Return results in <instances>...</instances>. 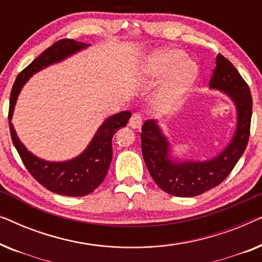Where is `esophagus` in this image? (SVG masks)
Here are the masks:
<instances>
[{"label": "esophagus", "mask_w": 262, "mask_h": 262, "mask_svg": "<svg viewBox=\"0 0 262 262\" xmlns=\"http://www.w3.org/2000/svg\"><path fill=\"white\" fill-rule=\"evenodd\" d=\"M128 125L132 128H139L142 126V117L141 114L138 113H134L132 114V117L130 118V121H128Z\"/></svg>", "instance_id": "34e87169"}]
</instances>
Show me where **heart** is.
<instances>
[{
  "label": "heart",
  "mask_w": 262,
  "mask_h": 262,
  "mask_svg": "<svg viewBox=\"0 0 262 262\" xmlns=\"http://www.w3.org/2000/svg\"><path fill=\"white\" fill-rule=\"evenodd\" d=\"M198 67L179 49H166L154 52L139 70V76L149 82L168 77L154 100L157 111L173 108L184 98L198 77Z\"/></svg>",
  "instance_id": "heart-1"
}]
</instances>
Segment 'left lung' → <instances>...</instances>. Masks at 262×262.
<instances>
[{"instance_id":"obj_1","label":"left lung","mask_w":262,"mask_h":262,"mask_svg":"<svg viewBox=\"0 0 262 262\" xmlns=\"http://www.w3.org/2000/svg\"><path fill=\"white\" fill-rule=\"evenodd\" d=\"M209 85L231 99L237 117L231 141L212 159H175L170 155V143L156 120H146L142 126V154L146 168L157 186L168 194L195 196L216 187L230 174L248 144L253 107L248 84L225 57L217 55Z\"/></svg>"}]
</instances>
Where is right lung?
<instances>
[{
    "mask_svg": "<svg viewBox=\"0 0 262 262\" xmlns=\"http://www.w3.org/2000/svg\"><path fill=\"white\" fill-rule=\"evenodd\" d=\"M88 46L91 45L73 39H62L55 42L17 75L10 93L9 130L14 146L19 152L21 160L39 184L49 191L67 196L87 195L103 181L112 161V138L120 127L126 126L131 112L123 111L106 118L87 148L80 155L60 162L45 161L28 151L17 137L12 118L21 89L34 74L52 64L62 62L81 50L87 49Z\"/></svg>",
    "mask_w": 262,
    "mask_h": 262,
    "instance_id": "1",
    "label": "right lung"
}]
</instances>
